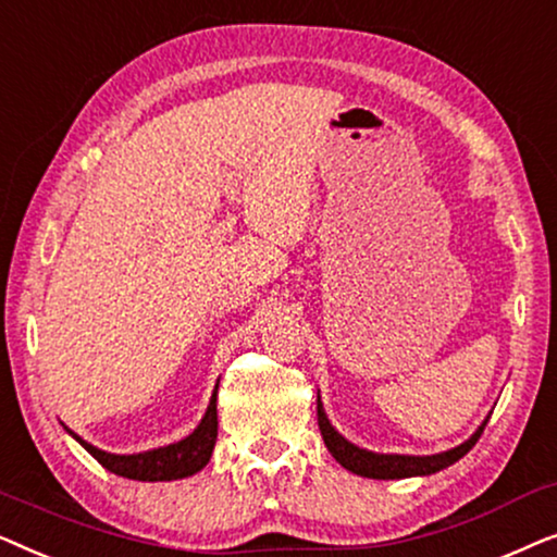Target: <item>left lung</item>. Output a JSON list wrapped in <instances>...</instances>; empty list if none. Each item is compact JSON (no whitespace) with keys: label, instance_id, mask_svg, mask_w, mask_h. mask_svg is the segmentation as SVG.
Here are the masks:
<instances>
[{"label":"left lung","instance_id":"8db88e82","mask_svg":"<svg viewBox=\"0 0 557 557\" xmlns=\"http://www.w3.org/2000/svg\"><path fill=\"white\" fill-rule=\"evenodd\" d=\"M317 421H319V431H322V438L330 454L337 459L342 467L347 471H352L357 476H368V479H408V476H429L436 474V471L451 467L467 456L474 444L482 436L484 425L490 418H484L482 425L471 433V436L463 441V444L448 448V451L441 454H431V456H408V454H375L368 451V448L355 446L352 441H347L342 433L334 429L330 423V418L324 413V403L317 395Z\"/></svg>","mask_w":557,"mask_h":557}]
</instances>
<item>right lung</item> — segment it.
I'll list each match as a JSON object with an SVG mask.
<instances>
[{"mask_svg": "<svg viewBox=\"0 0 557 557\" xmlns=\"http://www.w3.org/2000/svg\"><path fill=\"white\" fill-rule=\"evenodd\" d=\"M220 383V380H218ZM94 459L106 467L113 474L136 479V482H174V479L193 476L197 471L208 467L212 448L218 441V385L212 391L210 406L205 410L202 421L197 423V429L174 444L149 448V451L139 454H109L96 448L88 441H83L78 433L65 429Z\"/></svg>", "mask_w": 557, "mask_h": 557, "instance_id": "obj_1", "label": "right lung"}]
</instances>
